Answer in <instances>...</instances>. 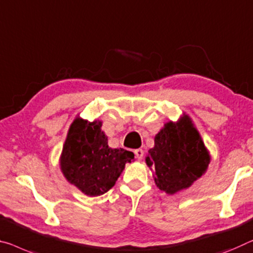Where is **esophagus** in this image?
<instances>
[{
  "instance_id": "obj_1",
  "label": "esophagus",
  "mask_w": 253,
  "mask_h": 253,
  "mask_svg": "<svg viewBox=\"0 0 253 253\" xmlns=\"http://www.w3.org/2000/svg\"><path fill=\"white\" fill-rule=\"evenodd\" d=\"M134 155H135V157H137L138 161H140V159H142V157H143V150L142 149H135Z\"/></svg>"
}]
</instances>
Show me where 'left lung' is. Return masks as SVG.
<instances>
[{"mask_svg":"<svg viewBox=\"0 0 253 253\" xmlns=\"http://www.w3.org/2000/svg\"><path fill=\"white\" fill-rule=\"evenodd\" d=\"M209 163L211 155L199 131L185 114L164 124L146 157L157 188L167 194L190 188L206 173Z\"/></svg>","mask_w":253,"mask_h":253,"instance_id":"1","label":"left lung"}]
</instances>
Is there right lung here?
Returning a JSON list of instances; mask_svg holds the SVG:
<instances>
[{"label": "right lung", "instance_id": "right-lung-1", "mask_svg": "<svg viewBox=\"0 0 253 253\" xmlns=\"http://www.w3.org/2000/svg\"><path fill=\"white\" fill-rule=\"evenodd\" d=\"M134 154L108 147L102 122L77 116L69 127L60 157V167L69 183L89 197L102 196L112 189Z\"/></svg>", "mask_w": 253, "mask_h": 253}]
</instances>
